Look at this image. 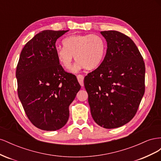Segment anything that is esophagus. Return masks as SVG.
Returning <instances> with one entry per match:
<instances>
[{"mask_svg": "<svg viewBox=\"0 0 161 161\" xmlns=\"http://www.w3.org/2000/svg\"><path fill=\"white\" fill-rule=\"evenodd\" d=\"M76 77H77L78 81H79L80 85L82 86H84V83H83L84 76H83V75H78Z\"/></svg>", "mask_w": 161, "mask_h": 161, "instance_id": "1", "label": "esophagus"}]
</instances>
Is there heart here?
Listing matches in <instances>:
<instances>
[{"label":"heart","instance_id":"b5f03b06","mask_svg":"<svg viewBox=\"0 0 161 161\" xmlns=\"http://www.w3.org/2000/svg\"><path fill=\"white\" fill-rule=\"evenodd\" d=\"M62 44L64 47L56 50L57 59L65 69L69 70L75 56L77 62L72 68L73 72L83 68L87 70L97 69L103 62L107 51L105 39L97 34L68 36L62 40Z\"/></svg>","mask_w":161,"mask_h":161}]
</instances>
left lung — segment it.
<instances>
[{
    "instance_id": "8db88e82",
    "label": "left lung",
    "mask_w": 161,
    "mask_h": 161,
    "mask_svg": "<svg viewBox=\"0 0 161 161\" xmlns=\"http://www.w3.org/2000/svg\"><path fill=\"white\" fill-rule=\"evenodd\" d=\"M108 43L100 66L85 77L94 121L104 128H119L136 115L145 91V64L137 46L125 34L101 31Z\"/></svg>"
}]
</instances>
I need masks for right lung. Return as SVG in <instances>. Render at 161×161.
Returning a JSON list of instances; mask_svg holds the SVG:
<instances>
[{
    "mask_svg": "<svg viewBox=\"0 0 161 161\" xmlns=\"http://www.w3.org/2000/svg\"><path fill=\"white\" fill-rule=\"evenodd\" d=\"M67 31L44 30L24 46L17 66V92L28 119L39 129L55 131L69 118L80 85L56 56L57 39Z\"/></svg>",
    "mask_w": 161,
    "mask_h": 161,
    "instance_id": "1",
    "label": "right lung"
}]
</instances>
